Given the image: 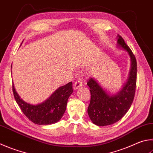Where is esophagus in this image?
I'll return each instance as SVG.
<instances>
[{"label": "esophagus", "instance_id": "esophagus-1", "mask_svg": "<svg viewBox=\"0 0 153 153\" xmlns=\"http://www.w3.org/2000/svg\"><path fill=\"white\" fill-rule=\"evenodd\" d=\"M82 85V79H77V81L75 82V84H74V89H76V90H77V89H78L79 88L81 87Z\"/></svg>", "mask_w": 153, "mask_h": 153}]
</instances>
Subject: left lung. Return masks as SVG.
<instances>
[{
  "label": "left lung",
  "instance_id": "1",
  "mask_svg": "<svg viewBox=\"0 0 153 153\" xmlns=\"http://www.w3.org/2000/svg\"><path fill=\"white\" fill-rule=\"evenodd\" d=\"M118 48L125 50L130 58L131 67L127 81L120 91L111 94L99 84L94 77H90L87 84L91 93L88 114L91 122L99 126L110 125L120 120L130 109L134 98L137 84V63L132 53L120 35H118Z\"/></svg>",
  "mask_w": 153,
  "mask_h": 153
}]
</instances>
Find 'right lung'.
I'll return each instance as SVG.
<instances>
[{
  "instance_id": "obj_1",
  "label": "right lung",
  "mask_w": 153,
  "mask_h": 153,
  "mask_svg": "<svg viewBox=\"0 0 153 153\" xmlns=\"http://www.w3.org/2000/svg\"><path fill=\"white\" fill-rule=\"evenodd\" d=\"M12 68V65H11ZM15 99L22 112L33 123L48 125L57 123L64 114L69 97L73 93L72 82L57 88L45 101L37 104H31L21 98L13 85Z\"/></svg>"
}]
</instances>
